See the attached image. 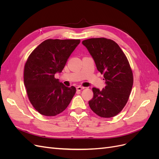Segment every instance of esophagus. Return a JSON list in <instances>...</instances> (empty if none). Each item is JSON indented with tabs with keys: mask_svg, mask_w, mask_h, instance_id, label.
<instances>
[{
	"mask_svg": "<svg viewBox=\"0 0 159 159\" xmlns=\"http://www.w3.org/2000/svg\"><path fill=\"white\" fill-rule=\"evenodd\" d=\"M85 88H84V87H82V86H78V87L76 88V89L78 90V91H81V90H82V89H84Z\"/></svg>",
	"mask_w": 159,
	"mask_h": 159,
	"instance_id": "1",
	"label": "esophagus"
}]
</instances>
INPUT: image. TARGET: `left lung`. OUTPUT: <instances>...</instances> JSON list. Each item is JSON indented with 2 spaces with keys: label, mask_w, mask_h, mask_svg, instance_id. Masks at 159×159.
<instances>
[{
  "label": "left lung",
  "mask_w": 159,
  "mask_h": 159,
  "mask_svg": "<svg viewBox=\"0 0 159 159\" xmlns=\"http://www.w3.org/2000/svg\"><path fill=\"white\" fill-rule=\"evenodd\" d=\"M82 44L103 74L106 84L102 90L92 88L89 107L100 117H114L126 105L133 87V73L127 57L116 42L107 38H90Z\"/></svg>",
  "instance_id": "1"
}]
</instances>
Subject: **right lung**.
I'll use <instances>...</instances> for the list:
<instances>
[{"label":"right lung","instance_id":"1","mask_svg":"<svg viewBox=\"0 0 159 159\" xmlns=\"http://www.w3.org/2000/svg\"><path fill=\"white\" fill-rule=\"evenodd\" d=\"M80 40L48 39L34 49L25 64L24 84L32 106L45 116H55L67 108L75 93L55 78L64 68Z\"/></svg>","mask_w":159,"mask_h":159}]
</instances>
